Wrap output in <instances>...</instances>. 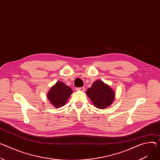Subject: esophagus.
<instances>
[{"mask_svg":"<svg viewBox=\"0 0 160 160\" xmlns=\"http://www.w3.org/2000/svg\"><path fill=\"white\" fill-rule=\"evenodd\" d=\"M76 90H77V91H85V88H84L83 87V88H77V89H76Z\"/></svg>","mask_w":160,"mask_h":160,"instance_id":"obj_1","label":"esophagus"}]
</instances>
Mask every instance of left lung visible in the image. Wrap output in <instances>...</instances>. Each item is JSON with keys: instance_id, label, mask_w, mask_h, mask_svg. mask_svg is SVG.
Listing matches in <instances>:
<instances>
[{"instance_id": "obj_1", "label": "left lung", "mask_w": 160, "mask_h": 160, "mask_svg": "<svg viewBox=\"0 0 160 160\" xmlns=\"http://www.w3.org/2000/svg\"><path fill=\"white\" fill-rule=\"evenodd\" d=\"M86 94L94 106L99 109H104L111 105L115 98V92L111 87L99 80L87 90Z\"/></svg>"}]
</instances>
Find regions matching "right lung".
I'll return each instance as SVG.
<instances>
[{
  "label": "right lung",
  "instance_id": "right-lung-1",
  "mask_svg": "<svg viewBox=\"0 0 160 160\" xmlns=\"http://www.w3.org/2000/svg\"><path fill=\"white\" fill-rule=\"evenodd\" d=\"M72 93V91L70 87L66 85L64 82L59 81L50 88L47 97L52 106L59 108L66 103Z\"/></svg>",
  "mask_w": 160,
  "mask_h": 160
}]
</instances>
